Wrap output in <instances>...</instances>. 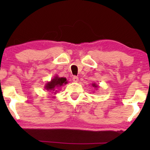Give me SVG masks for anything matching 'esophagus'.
Wrapping results in <instances>:
<instances>
[{"instance_id": "34e87169", "label": "esophagus", "mask_w": 150, "mask_h": 150, "mask_svg": "<svg viewBox=\"0 0 150 150\" xmlns=\"http://www.w3.org/2000/svg\"><path fill=\"white\" fill-rule=\"evenodd\" d=\"M72 80H73V81L74 82H75V83H77L78 81H79V77L78 76H74L73 77V79H72Z\"/></svg>"}]
</instances>
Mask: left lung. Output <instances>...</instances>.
I'll return each mask as SVG.
<instances>
[{
    "label": "left lung",
    "mask_w": 150,
    "mask_h": 150,
    "mask_svg": "<svg viewBox=\"0 0 150 150\" xmlns=\"http://www.w3.org/2000/svg\"><path fill=\"white\" fill-rule=\"evenodd\" d=\"M92 86H93V87H96V88H97V87H98V85H96V83L92 84Z\"/></svg>",
    "instance_id": "1"
}]
</instances>
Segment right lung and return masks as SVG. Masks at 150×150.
<instances>
[{
  "instance_id": "obj_1",
  "label": "right lung",
  "mask_w": 150,
  "mask_h": 150,
  "mask_svg": "<svg viewBox=\"0 0 150 150\" xmlns=\"http://www.w3.org/2000/svg\"><path fill=\"white\" fill-rule=\"evenodd\" d=\"M67 83V79L65 78H60L58 76H55L53 79L51 80V81L48 82L46 83V85H45V89L47 91L51 92L56 94L57 93V89H58L61 86Z\"/></svg>"
}]
</instances>
